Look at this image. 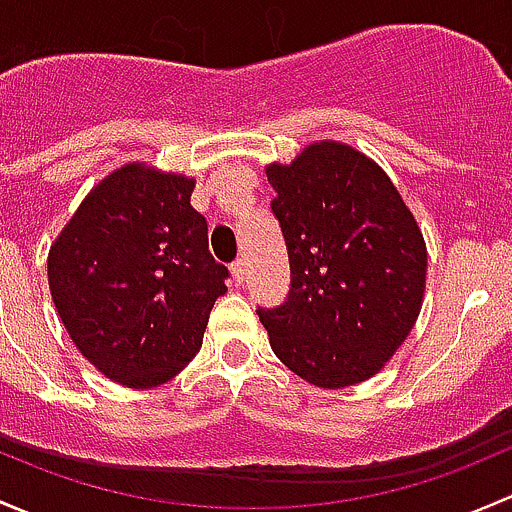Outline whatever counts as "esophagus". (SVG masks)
Here are the masks:
<instances>
[{
  "label": "esophagus",
  "mask_w": 512,
  "mask_h": 512,
  "mask_svg": "<svg viewBox=\"0 0 512 512\" xmlns=\"http://www.w3.org/2000/svg\"><path fill=\"white\" fill-rule=\"evenodd\" d=\"M231 276H234L236 283L246 281V261H244V258H236V261L231 263Z\"/></svg>",
  "instance_id": "34e87169"
}]
</instances>
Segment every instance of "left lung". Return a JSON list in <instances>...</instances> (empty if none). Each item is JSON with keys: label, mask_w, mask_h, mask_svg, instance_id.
<instances>
[{"label": "left lung", "mask_w": 512, "mask_h": 512, "mask_svg": "<svg viewBox=\"0 0 512 512\" xmlns=\"http://www.w3.org/2000/svg\"><path fill=\"white\" fill-rule=\"evenodd\" d=\"M291 261L281 308L258 310L273 352L323 389L360 384L412 333L424 303L426 244L387 172L337 140L266 165Z\"/></svg>", "instance_id": "1"}]
</instances>
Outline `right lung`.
Returning <instances> with one entry per match:
<instances>
[{"label":"right lung","mask_w":512,"mask_h":512,"mask_svg":"<svg viewBox=\"0 0 512 512\" xmlns=\"http://www.w3.org/2000/svg\"><path fill=\"white\" fill-rule=\"evenodd\" d=\"M194 179L128 162L103 177L49 249V288L81 355L113 382H170L202 347L229 276L209 254Z\"/></svg>","instance_id":"1"}]
</instances>
